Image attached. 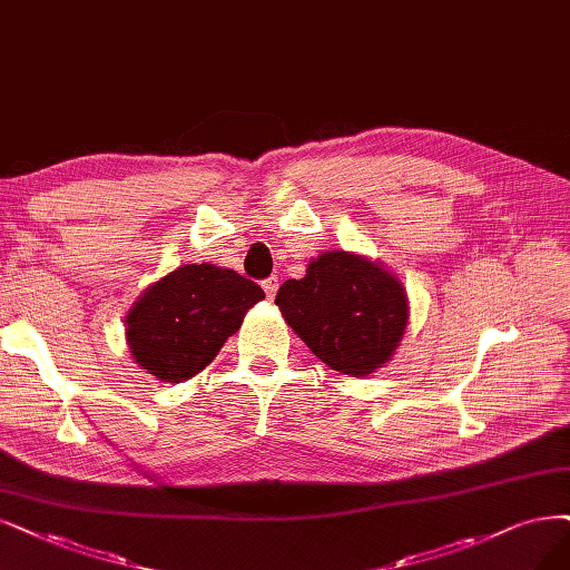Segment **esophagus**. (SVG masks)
Returning <instances> with one entry per match:
<instances>
[{"label":"esophagus","mask_w":570,"mask_h":570,"mask_svg":"<svg viewBox=\"0 0 570 570\" xmlns=\"http://www.w3.org/2000/svg\"><path fill=\"white\" fill-rule=\"evenodd\" d=\"M277 288H279V279L274 277V274L263 282V291H265V296H267L269 301H272L274 296H277Z\"/></svg>","instance_id":"esophagus-1"}]
</instances>
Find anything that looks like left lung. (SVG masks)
Wrapping results in <instances>:
<instances>
[{
  "instance_id": "left-lung-1",
  "label": "left lung",
  "mask_w": 570,
  "mask_h": 570,
  "mask_svg": "<svg viewBox=\"0 0 570 570\" xmlns=\"http://www.w3.org/2000/svg\"><path fill=\"white\" fill-rule=\"evenodd\" d=\"M274 305L312 354L352 377L383 368L409 324L402 279L350 250H322L303 279L282 284Z\"/></svg>"
}]
</instances>
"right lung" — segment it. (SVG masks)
Wrapping results in <instances>:
<instances>
[{
    "label": "right lung",
    "mask_w": 570,
    "mask_h": 570,
    "mask_svg": "<svg viewBox=\"0 0 570 570\" xmlns=\"http://www.w3.org/2000/svg\"><path fill=\"white\" fill-rule=\"evenodd\" d=\"M265 293L242 274L189 263L147 286L126 314V345L134 362L161 383L202 373L237 333Z\"/></svg>",
    "instance_id": "1"
}]
</instances>
